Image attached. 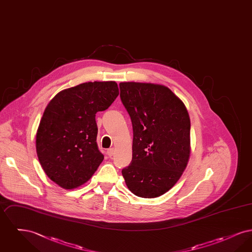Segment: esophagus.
<instances>
[{
    "label": "esophagus",
    "mask_w": 252,
    "mask_h": 252,
    "mask_svg": "<svg viewBox=\"0 0 252 252\" xmlns=\"http://www.w3.org/2000/svg\"><path fill=\"white\" fill-rule=\"evenodd\" d=\"M114 153H115V149H114L113 147H112V148H109V149H108V151H107V154H108L109 157L113 156Z\"/></svg>",
    "instance_id": "esophagus-1"
}]
</instances>
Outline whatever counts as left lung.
Returning a JSON list of instances; mask_svg holds the SVG:
<instances>
[{
  "label": "left lung",
  "instance_id": "8db88e82",
  "mask_svg": "<svg viewBox=\"0 0 252 252\" xmlns=\"http://www.w3.org/2000/svg\"><path fill=\"white\" fill-rule=\"evenodd\" d=\"M120 91L133 126L132 160L122 170L123 177L135 195L158 197L178 182L188 164V110L164 85L121 82Z\"/></svg>",
  "mask_w": 252,
  "mask_h": 252
}]
</instances>
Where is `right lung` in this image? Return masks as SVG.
<instances>
[{"label": "right lung", "instance_id": "obj_1", "mask_svg": "<svg viewBox=\"0 0 252 252\" xmlns=\"http://www.w3.org/2000/svg\"><path fill=\"white\" fill-rule=\"evenodd\" d=\"M118 95L115 81H94L65 89L49 102L36 130V155L49 179L61 188L83 185L103 161L95 114Z\"/></svg>", "mask_w": 252, "mask_h": 252}]
</instances>
